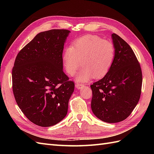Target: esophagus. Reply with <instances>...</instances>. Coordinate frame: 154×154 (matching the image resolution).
Returning a JSON list of instances; mask_svg holds the SVG:
<instances>
[{"mask_svg": "<svg viewBox=\"0 0 154 154\" xmlns=\"http://www.w3.org/2000/svg\"><path fill=\"white\" fill-rule=\"evenodd\" d=\"M76 88H77L78 89H82V88H83L85 87L84 84H82V83H76V84L75 85Z\"/></svg>", "mask_w": 154, "mask_h": 154, "instance_id": "1", "label": "esophagus"}]
</instances>
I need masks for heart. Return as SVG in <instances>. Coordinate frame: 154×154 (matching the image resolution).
I'll return each instance as SVG.
<instances>
[{
    "mask_svg": "<svg viewBox=\"0 0 154 154\" xmlns=\"http://www.w3.org/2000/svg\"><path fill=\"white\" fill-rule=\"evenodd\" d=\"M116 49L110 41L96 35H86L77 39L65 49L63 66L70 76H74L82 66L76 81L86 82L93 76L101 78L108 73L114 63Z\"/></svg>",
    "mask_w": 154,
    "mask_h": 154,
    "instance_id": "b5f03b06",
    "label": "heart"
}]
</instances>
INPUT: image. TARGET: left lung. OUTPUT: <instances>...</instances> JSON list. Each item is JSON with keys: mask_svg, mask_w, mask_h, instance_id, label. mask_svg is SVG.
I'll list each match as a JSON object with an SVG mask.
<instances>
[{"mask_svg": "<svg viewBox=\"0 0 154 154\" xmlns=\"http://www.w3.org/2000/svg\"><path fill=\"white\" fill-rule=\"evenodd\" d=\"M116 49L114 63L106 75L91 85V109L100 120L118 123L127 118L138 103L142 87L140 65L130 46L112 35Z\"/></svg>", "mask_w": 154, "mask_h": 154, "instance_id": "8db88e82", "label": "left lung"}]
</instances>
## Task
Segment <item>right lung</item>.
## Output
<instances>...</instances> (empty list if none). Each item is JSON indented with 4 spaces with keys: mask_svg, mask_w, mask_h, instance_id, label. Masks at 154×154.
<instances>
[{
    "mask_svg": "<svg viewBox=\"0 0 154 154\" xmlns=\"http://www.w3.org/2000/svg\"><path fill=\"white\" fill-rule=\"evenodd\" d=\"M51 29L37 34L18 53L12 70L13 92L30 122L48 127L66 117L73 82L63 71L62 53L70 33Z\"/></svg>",
    "mask_w": 154,
    "mask_h": 154,
    "instance_id": "1",
    "label": "right lung"
}]
</instances>
